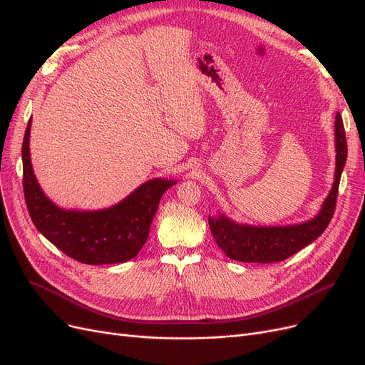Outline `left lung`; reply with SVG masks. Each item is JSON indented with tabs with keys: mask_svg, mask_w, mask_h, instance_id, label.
<instances>
[{
	"mask_svg": "<svg viewBox=\"0 0 365 365\" xmlns=\"http://www.w3.org/2000/svg\"><path fill=\"white\" fill-rule=\"evenodd\" d=\"M336 171L334 183L325 198L319 213L313 219L297 225L255 227L237 224L225 215L209 216V225L215 242L225 255L242 262H277L306 247L327 230L336 210L340 178L347 158V145L343 119L336 115Z\"/></svg>",
	"mask_w": 365,
	"mask_h": 365,
	"instance_id": "8db88e82",
	"label": "left lung"
}]
</instances>
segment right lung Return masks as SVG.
Segmentation results:
<instances>
[{
    "label": "right lung",
    "mask_w": 365,
    "mask_h": 365,
    "mask_svg": "<svg viewBox=\"0 0 365 365\" xmlns=\"http://www.w3.org/2000/svg\"><path fill=\"white\" fill-rule=\"evenodd\" d=\"M31 119L22 143L24 194L36 228L70 258L89 264H118L137 257L149 237L163 194L176 180L152 179L103 210H66L46 197L29 156Z\"/></svg>",
    "instance_id": "1"
}]
</instances>
